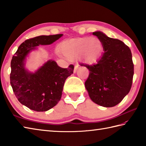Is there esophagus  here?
<instances>
[{"label":"esophagus","instance_id":"esophagus-1","mask_svg":"<svg viewBox=\"0 0 146 146\" xmlns=\"http://www.w3.org/2000/svg\"><path fill=\"white\" fill-rule=\"evenodd\" d=\"M78 68H79V65L78 64H76L75 65V67H74V73H76V71L78 70Z\"/></svg>","mask_w":146,"mask_h":146}]
</instances>
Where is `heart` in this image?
<instances>
[{"instance_id": "obj_1", "label": "heart", "mask_w": 146, "mask_h": 146, "mask_svg": "<svg viewBox=\"0 0 146 146\" xmlns=\"http://www.w3.org/2000/svg\"><path fill=\"white\" fill-rule=\"evenodd\" d=\"M60 50L65 56L72 59L80 54L83 61L90 63L95 61L100 56L102 44L97 38H79L66 40L62 42Z\"/></svg>"}]
</instances>
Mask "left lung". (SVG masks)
<instances>
[{
  "label": "left lung",
  "mask_w": 146,
  "mask_h": 146,
  "mask_svg": "<svg viewBox=\"0 0 146 146\" xmlns=\"http://www.w3.org/2000/svg\"><path fill=\"white\" fill-rule=\"evenodd\" d=\"M93 35L100 40L104 52L96 63L80 64L90 71L85 88L94 103L112 107L119 104L131 88L134 75L131 51L122 41L101 31Z\"/></svg>",
  "instance_id": "obj_1"
}]
</instances>
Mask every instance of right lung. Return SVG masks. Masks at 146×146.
Segmentation results:
<instances>
[{
	"mask_svg": "<svg viewBox=\"0 0 146 146\" xmlns=\"http://www.w3.org/2000/svg\"><path fill=\"white\" fill-rule=\"evenodd\" d=\"M63 36L62 34L39 36L26 40L19 46L11 63V85L21 104L36 111H45L60 100L65 80L73 73L74 66L61 68L53 60H48L35 73L25 68L29 52L39 45H49Z\"/></svg>",
	"mask_w": 146,
	"mask_h": 146,
	"instance_id": "right-lung-1",
	"label": "right lung"
}]
</instances>
